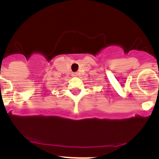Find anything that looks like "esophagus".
Listing matches in <instances>:
<instances>
[{
    "label": "esophagus",
    "mask_w": 159,
    "mask_h": 159,
    "mask_svg": "<svg viewBox=\"0 0 159 159\" xmlns=\"http://www.w3.org/2000/svg\"><path fill=\"white\" fill-rule=\"evenodd\" d=\"M77 74H78V73H74L73 75H74V76H77Z\"/></svg>",
    "instance_id": "esophagus-1"
}]
</instances>
